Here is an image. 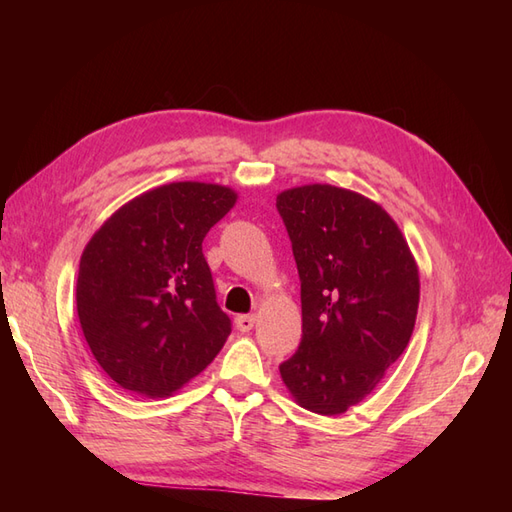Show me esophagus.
Returning <instances> with one entry per match:
<instances>
[{"label":"esophagus","mask_w":512,"mask_h":512,"mask_svg":"<svg viewBox=\"0 0 512 512\" xmlns=\"http://www.w3.org/2000/svg\"><path fill=\"white\" fill-rule=\"evenodd\" d=\"M235 324H237V329H239L241 333H247V331L254 329L256 316H252V314H241V316L235 318Z\"/></svg>","instance_id":"obj_1"}]
</instances>
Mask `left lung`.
<instances>
[{
    "mask_svg": "<svg viewBox=\"0 0 512 512\" xmlns=\"http://www.w3.org/2000/svg\"><path fill=\"white\" fill-rule=\"evenodd\" d=\"M301 280L303 337L280 374L299 406L342 414L404 354L416 322L418 269L374 200L327 183L277 196Z\"/></svg>",
    "mask_w": 512,
    "mask_h": 512,
    "instance_id": "obj_1",
    "label": "left lung"
}]
</instances>
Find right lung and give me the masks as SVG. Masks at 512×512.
Returning a JSON list of instances; mask_svg holds the SVG:
<instances>
[{
	"mask_svg": "<svg viewBox=\"0 0 512 512\" xmlns=\"http://www.w3.org/2000/svg\"><path fill=\"white\" fill-rule=\"evenodd\" d=\"M237 203L224 185L179 181L130 200L87 243L76 312L96 361L121 389L166 397L230 335L203 239Z\"/></svg>",
	"mask_w": 512,
	"mask_h": 512,
	"instance_id": "right-lung-1",
	"label": "right lung"
}]
</instances>
